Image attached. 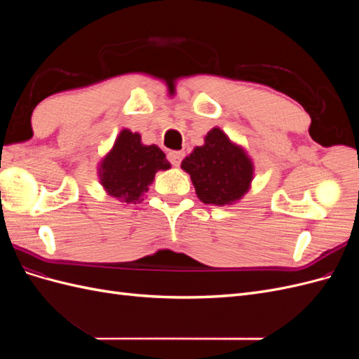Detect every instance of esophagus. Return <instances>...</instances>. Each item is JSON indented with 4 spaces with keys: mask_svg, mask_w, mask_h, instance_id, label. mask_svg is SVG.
Listing matches in <instances>:
<instances>
[{
    "mask_svg": "<svg viewBox=\"0 0 359 359\" xmlns=\"http://www.w3.org/2000/svg\"><path fill=\"white\" fill-rule=\"evenodd\" d=\"M182 157H184L182 151H169V153H168V158L173 166H180Z\"/></svg>",
    "mask_w": 359,
    "mask_h": 359,
    "instance_id": "34e87169",
    "label": "esophagus"
}]
</instances>
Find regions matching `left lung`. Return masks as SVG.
<instances>
[{"label": "left lung", "instance_id": "8db88e82", "mask_svg": "<svg viewBox=\"0 0 359 359\" xmlns=\"http://www.w3.org/2000/svg\"><path fill=\"white\" fill-rule=\"evenodd\" d=\"M203 140L202 147L194 148L181 161V169L190 175L198 198L217 206L241 201L255 178L253 160L220 127L211 128Z\"/></svg>", "mask_w": 359, "mask_h": 359}]
</instances>
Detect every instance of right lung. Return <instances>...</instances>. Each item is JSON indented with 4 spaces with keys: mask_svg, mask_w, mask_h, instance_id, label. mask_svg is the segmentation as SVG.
Returning <instances> with one entry per match:
<instances>
[{
    "mask_svg": "<svg viewBox=\"0 0 359 359\" xmlns=\"http://www.w3.org/2000/svg\"><path fill=\"white\" fill-rule=\"evenodd\" d=\"M170 169L157 145H144L139 133L123 128L100 160L97 173L103 190L124 203L142 202L158 170Z\"/></svg>",
    "mask_w": 359,
    "mask_h": 359,
    "instance_id": "add662e5",
    "label": "right lung"
}]
</instances>
